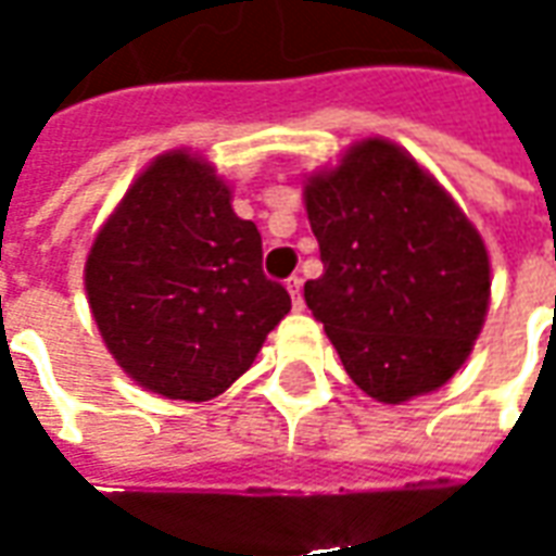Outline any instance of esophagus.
<instances>
[{
	"mask_svg": "<svg viewBox=\"0 0 556 556\" xmlns=\"http://www.w3.org/2000/svg\"><path fill=\"white\" fill-rule=\"evenodd\" d=\"M286 289L291 294V303H294V309H303V279L301 277H289L286 279Z\"/></svg>",
	"mask_w": 556,
	"mask_h": 556,
	"instance_id": "esophagus-1",
	"label": "esophagus"
}]
</instances>
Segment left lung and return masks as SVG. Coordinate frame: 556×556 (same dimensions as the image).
<instances>
[{"instance_id":"1","label":"left lung","mask_w":556,"mask_h":556,"mask_svg":"<svg viewBox=\"0 0 556 556\" xmlns=\"http://www.w3.org/2000/svg\"><path fill=\"white\" fill-rule=\"evenodd\" d=\"M325 274L303 298L366 396L399 405L443 387L489 313L485 243L450 193L387 139L306 181Z\"/></svg>"}]
</instances>
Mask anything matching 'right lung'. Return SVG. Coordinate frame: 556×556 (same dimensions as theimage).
Here are the masks:
<instances>
[{"label":"right lung","mask_w":556,"mask_h":556,"mask_svg":"<svg viewBox=\"0 0 556 556\" xmlns=\"http://www.w3.org/2000/svg\"><path fill=\"white\" fill-rule=\"evenodd\" d=\"M98 330L139 387L207 402L226 393L291 298L262 270V235L229 184L187 151L160 154L103 223L86 262Z\"/></svg>","instance_id":"obj_1"}]
</instances>
